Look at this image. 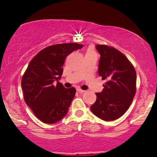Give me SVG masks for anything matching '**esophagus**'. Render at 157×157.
Instances as JSON below:
<instances>
[{
	"label": "esophagus",
	"mask_w": 157,
	"mask_h": 157,
	"mask_svg": "<svg viewBox=\"0 0 157 157\" xmlns=\"http://www.w3.org/2000/svg\"><path fill=\"white\" fill-rule=\"evenodd\" d=\"M77 90L78 91V92L80 93H85V90H82V89H80V88L77 89Z\"/></svg>",
	"instance_id": "34e87169"
}]
</instances>
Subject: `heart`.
<instances>
[{"label":"heart","mask_w":157,"mask_h":157,"mask_svg":"<svg viewBox=\"0 0 157 157\" xmlns=\"http://www.w3.org/2000/svg\"><path fill=\"white\" fill-rule=\"evenodd\" d=\"M87 53H95V51H93L92 48H89L88 50V52H87Z\"/></svg>","instance_id":"heart-1"}]
</instances>
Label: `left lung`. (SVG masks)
Returning a JSON list of instances; mask_svg holds the SVG:
<instances>
[{
  "label": "left lung",
  "instance_id": "left-lung-1",
  "mask_svg": "<svg viewBox=\"0 0 157 157\" xmlns=\"http://www.w3.org/2000/svg\"><path fill=\"white\" fill-rule=\"evenodd\" d=\"M96 48L101 55L98 75L106 82L102 92L96 93L90 110L103 120H115L126 112L133 100L136 72L125 56L114 48L96 45Z\"/></svg>",
  "mask_w": 157,
  "mask_h": 157
}]
</instances>
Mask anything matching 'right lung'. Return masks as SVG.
<instances>
[{"instance_id":"add662e5","label":"right lung","mask_w":157,"mask_h":157,"mask_svg":"<svg viewBox=\"0 0 157 157\" xmlns=\"http://www.w3.org/2000/svg\"><path fill=\"white\" fill-rule=\"evenodd\" d=\"M82 47L78 43L51 45L40 51L29 62L21 79L24 98L43 122L53 124L68 112L76 89L65 88L59 80L66 57Z\"/></svg>"}]
</instances>
